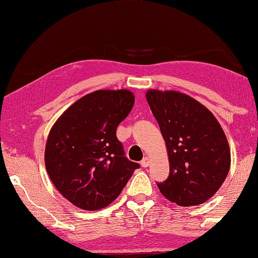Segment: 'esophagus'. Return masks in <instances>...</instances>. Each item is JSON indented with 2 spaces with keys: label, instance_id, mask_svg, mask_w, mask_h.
<instances>
[{
  "label": "esophagus",
  "instance_id": "1",
  "mask_svg": "<svg viewBox=\"0 0 258 258\" xmlns=\"http://www.w3.org/2000/svg\"><path fill=\"white\" fill-rule=\"evenodd\" d=\"M141 165H142L143 168H148V166L150 165V159L148 158V156H145V158L141 161Z\"/></svg>",
  "mask_w": 258,
  "mask_h": 258
}]
</instances>
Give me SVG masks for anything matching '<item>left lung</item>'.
Returning a JSON list of instances; mask_svg holds the SVG:
<instances>
[{
  "label": "left lung",
  "mask_w": 258,
  "mask_h": 258,
  "mask_svg": "<svg viewBox=\"0 0 258 258\" xmlns=\"http://www.w3.org/2000/svg\"><path fill=\"white\" fill-rule=\"evenodd\" d=\"M146 100L165 141L168 179L160 192L179 206H197L210 199L230 168L228 141L214 114L190 96L174 90L150 89Z\"/></svg>",
  "instance_id": "obj_1"
}]
</instances>
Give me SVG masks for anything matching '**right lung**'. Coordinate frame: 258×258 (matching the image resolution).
Here are the masks:
<instances>
[{"mask_svg":"<svg viewBox=\"0 0 258 258\" xmlns=\"http://www.w3.org/2000/svg\"><path fill=\"white\" fill-rule=\"evenodd\" d=\"M134 102L130 90H96L66 109L50 130L45 169L59 192L78 208L107 207L140 168L116 138Z\"/></svg>","mask_w":258,"mask_h":258,"instance_id":"1","label":"right lung"}]
</instances>
